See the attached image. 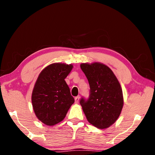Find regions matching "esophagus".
<instances>
[{
    "label": "esophagus",
    "instance_id": "esophagus-1",
    "mask_svg": "<svg viewBox=\"0 0 155 155\" xmlns=\"http://www.w3.org/2000/svg\"><path fill=\"white\" fill-rule=\"evenodd\" d=\"M75 103L77 104L78 103V102H79V100H80V96H77V97H75Z\"/></svg>",
    "mask_w": 155,
    "mask_h": 155
}]
</instances>
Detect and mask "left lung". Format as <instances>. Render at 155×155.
Here are the masks:
<instances>
[{"mask_svg":"<svg viewBox=\"0 0 155 155\" xmlns=\"http://www.w3.org/2000/svg\"><path fill=\"white\" fill-rule=\"evenodd\" d=\"M81 68L90 87L89 98L80 100L84 114L94 127L108 128L118 118L124 104L119 81L112 70L101 63L82 64Z\"/></svg>","mask_w":155,"mask_h":155,"instance_id":"left-lung-1","label":"left lung"}]
</instances>
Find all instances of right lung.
<instances>
[{
	"label": "right lung",
	"mask_w": 155,
	"mask_h": 155,
	"mask_svg": "<svg viewBox=\"0 0 155 155\" xmlns=\"http://www.w3.org/2000/svg\"><path fill=\"white\" fill-rule=\"evenodd\" d=\"M72 68V64L55 63L46 67L39 75L31 100L37 117L44 124L54 126L62 121L74 103L65 81Z\"/></svg>",
	"instance_id": "add662e5"
}]
</instances>
